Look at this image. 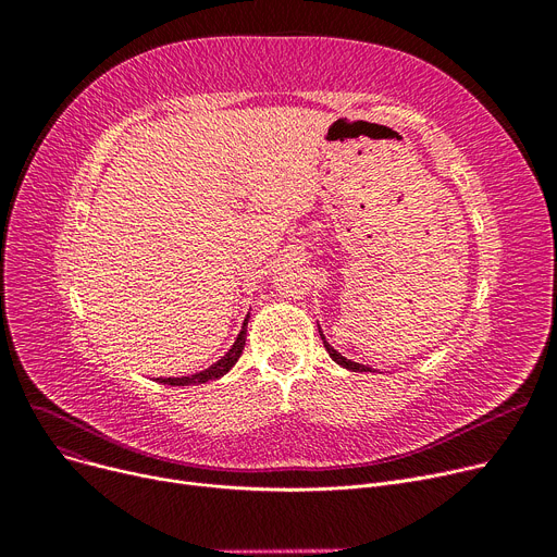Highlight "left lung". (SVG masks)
Returning <instances> with one entry per match:
<instances>
[{
  "label": "left lung",
  "instance_id": "8db88e82",
  "mask_svg": "<svg viewBox=\"0 0 557 557\" xmlns=\"http://www.w3.org/2000/svg\"><path fill=\"white\" fill-rule=\"evenodd\" d=\"M318 332H320V338H323V345H325V349H327V355H330L332 361H336L341 368L352 370V372H372V368H368V366H363V363H357V361H352V359H345L341 352H336V349L327 343V338H325L323 330H320V325H318Z\"/></svg>",
  "mask_w": 557,
  "mask_h": 557
}]
</instances>
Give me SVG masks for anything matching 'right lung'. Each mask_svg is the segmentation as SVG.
Listing matches in <instances>:
<instances>
[{
	"label": "right lung",
	"instance_id": "add662e5",
	"mask_svg": "<svg viewBox=\"0 0 557 557\" xmlns=\"http://www.w3.org/2000/svg\"><path fill=\"white\" fill-rule=\"evenodd\" d=\"M248 320H250V315H246L237 341L232 343V347L227 349V352H225L216 363H212L210 368H205V370H200V372H194L191 376H160L158 384H166V386H198V384H208V382H214V379H221L225 372L232 370V366L239 361V357H242V352H244L246 332H248Z\"/></svg>",
	"mask_w": 557,
	"mask_h": 557
}]
</instances>
